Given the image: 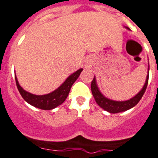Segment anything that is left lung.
Here are the masks:
<instances>
[{
	"mask_svg": "<svg viewBox=\"0 0 158 158\" xmlns=\"http://www.w3.org/2000/svg\"><path fill=\"white\" fill-rule=\"evenodd\" d=\"M148 81H149V75L146 78V81H145V83L144 85L143 88L142 89V90L137 95L134 96V98H132L130 100H127V101H124V102L113 101V100L108 99L106 97H104L100 93L99 90H98V87L96 85V81L94 77L93 79L92 82H91V84H90V88H91V92H92L94 99H95L96 102L98 103L99 106H101L102 109L110 112V113L117 114L119 113V112L125 111V110H127L130 109V108L134 107V106H136L138 103V102H139L142 96H143L145 90H146Z\"/></svg>",
	"mask_w": 158,
	"mask_h": 158,
	"instance_id": "1",
	"label": "left lung"
}]
</instances>
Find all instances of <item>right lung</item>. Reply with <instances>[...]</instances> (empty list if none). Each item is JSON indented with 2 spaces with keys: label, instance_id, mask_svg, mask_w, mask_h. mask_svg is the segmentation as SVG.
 <instances>
[{
  "label": "right lung",
  "instance_id": "right-lung-1",
  "mask_svg": "<svg viewBox=\"0 0 158 158\" xmlns=\"http://www.w3.org/2000/svg\"><path fill=\"white\" fill-rule=\"evenodd\" d=\"M83 69H79L77 71H75V73L70 75L69 77L66 79L65 82L58 89H56L50 94H44V95H35V94L27 92L19 85L16 77H15V79H16V87L19 92L21 94L22 98L28 103L41 110H52L60 106V104H62L65 101L69 94L71 86L78 79Z\"/></svg>",
  "mask_w": 158,
  "mask_h": 158
}]
</instances>
